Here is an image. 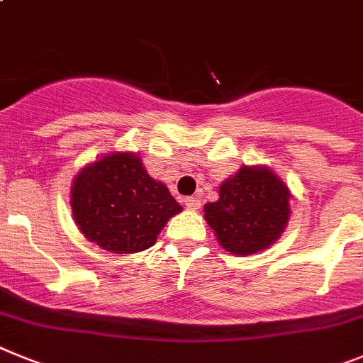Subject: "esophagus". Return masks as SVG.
<instances>
[{
	"instance_id": "34e87169",
	"label": "esophagus",
	"mask_w": 363,
	"mask_h": 363,
	"mask_svg": "<svg viewBox=\"0 0 363 363\" xmlns=\"http://www.w3.org/2000/svg\"><path fill=\"white\" fill-rule=\"evenodd\" d=\"M184 204H186V208H190V210H199V208H201V197H199V195H194V197H186Z\"/></svg>"
}]
</instances>
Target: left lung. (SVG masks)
Returning <instances> with one entry per match:
<instances>
[{"mask_svg":"<svg viewBox=\"0 0 363 363\" xmlns=\"http://www.w3.org/2000/svg\"><path fill=\"white\" fill-rule=\"evenodd\" d=\"M291 194L267 168L242 166L223 182L219 201L204 206L206 223L232 254L248 256L269 248L289 220Z\"/></svg>","mask_w":363,"mask_h":363,"instance_id":"8db88e82","label":"left lung"}]
</instances>
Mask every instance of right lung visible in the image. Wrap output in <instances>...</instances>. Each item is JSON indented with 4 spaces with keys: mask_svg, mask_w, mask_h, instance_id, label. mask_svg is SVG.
<instances>
[{
    "mask_svg": "<svg viewBox=\"0 0 363 363\" xmlns=\"http://www.w3.org/2000/svg\"><path fill=\"white\" fill-rule=\"evenodd\" d=\"M72 216L91 242L115 254L153 247L168 219L182 210L133 153H111L72 182Z\"/></svg>",
    "mask_w": 363,
    "mask_h": 363,
    "instance_id": "obj_1",
    "label": "right lung"
}]
</instances>
